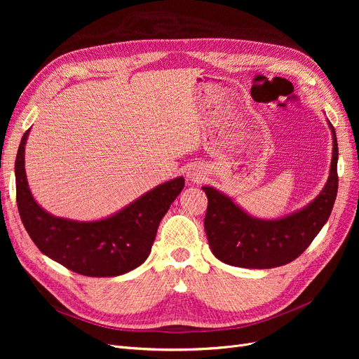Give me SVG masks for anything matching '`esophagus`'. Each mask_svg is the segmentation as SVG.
I'll return each mask as SVG.
<instances>
[{
  "mask_svg": "<svg viewBox=\"0 0 359 359\" xmlns=\"http://www.w3.org/2000/svg\"><path fill=\"white\" fill-rule=\"evenodd\" d=\"M187 179L192 183H198L201 180H203V172L201 168H192L189 173H187Z\"/></svg>",
  "mask_w": 359,
  "mask_h": 359,
  "instance_id": "obj_1",
  "label": "esophagus"
}]
</instances>
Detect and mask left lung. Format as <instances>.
Returning <instances> with one entry per match:
<instances>
[{
    "label": "left lung",
    "mask_w": 359,
    "mask_h": 359,
    "mask_svg": "<svg viewBox=\"0 0 359 359\" xmlns=\"http://www.w3.org/2000/svg\"><path fill=\"white\" fill-rule=\"evenodd\" d=\"M333 153L325 187L309 205L278 219H259L212 186L208 196L205 233L217 259L231 266L271 269L287 265L303 253L327 222L337 195V140L332 123Z\"/></svg>",
    "instance_id": "left-lung-1"
}]
</instances>
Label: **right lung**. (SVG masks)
Segmentation results:
<instances>
[{
    "instance_id": "1",
    "label": "right lung",
    "mask_w": 359,
    "mask_h": 359,
    "mask_svg": "<svg viewBox=\"0 0 359 359\" xmlns=\"http://www.w3.org/2000/svg\"><path fill=\"white\" fill-rule=\"evenodd\" d=\"M25 132L15 158L17 208L25 229L45 256L84 276L107 278L134 271L145 262L161 218L184 187L182 176L148 191L125 208L97 221L55 217L37 203L25 170Z\"/></svg>"
}]
</instances>
